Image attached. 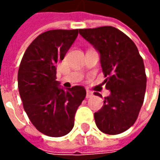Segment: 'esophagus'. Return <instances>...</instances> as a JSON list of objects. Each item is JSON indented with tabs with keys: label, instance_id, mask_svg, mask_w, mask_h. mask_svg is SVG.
Here are the masks:
<instances>
[{
	"label": "esophagus",
	"instance_id": "1",
	"mask_svg": "<svg viewBox=\"0 0 160 160\" xmlns=\"http://www.w3.org/2000/svg\"><path fill=\"white\" fill-rule=\"evenodd\" d=\"M93 96V92L90 90H87V98H90Z\"/></svg>",
	"mask_w": 160,
	"mask_h": 160
}]
</instances>
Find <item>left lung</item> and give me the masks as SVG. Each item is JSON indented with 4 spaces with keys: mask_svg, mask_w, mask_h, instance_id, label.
Instances as JSON below:
<instances>
[{
    "mask_svg": "<svg viewBox=\"0 0 160 160\" xmlns=\"http://www.w3.org/2000/svg\"><path fill=\"white\" fill-rule=\"evenodd\" d=\"M79 32L100 54L107 77L104 83L111 91L104 105L94 113L96 125L104 134H121L135 122L143 104L147 87L143 59L134 42L113 26L80 29Z\"/></svg>",
    "mask_w": 160,
    "mask_h": 160,
    "instance_id": "1",
    "label": "left lung"
}]
</instances>
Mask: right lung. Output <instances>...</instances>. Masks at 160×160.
I'll return each instance as SVG.
<instances>
[{
	"label": "right lung",
	"mask_w": 160,
	"mask_h": 160,
	"mask_svg": "<svg viewBox=\"0 0 160 160\" xmlns=\"http://www.w3.org/2000/svg\"><path fill=\"white\" fill-rule=\"evenodd\" d=\"M79 30H50L28 46L18 72L23 107L38 130L51 137L72 130L78 107L87 92L81 86L63 90L56 80V66L78 36Z\"/></svg>",
	"instance_id": "obj_1"
}]
</instances>
